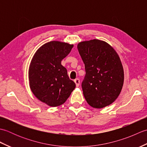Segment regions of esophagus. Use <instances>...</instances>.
I'll use <instances>...</instances> for the list:
<instances>
[{"instance_id": "1", "label": "esophagus", "mask_w": 147, "mask_h": 147, "mask_svg": "<svg viewBox=\"0 0 147 147\" xmlns=\"http://www.w3.org/2000/svg\"><path fill=\"white\" fill-rule=\"evenodd\" d=\"M74 83H75V84H76V87H78L80 85V81L78 78H76V80H74Z\"/></svg>"}]
</instances>
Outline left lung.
Instances as JSON below:
<instances>
[{
    "mask_svg": "<svg viewBox=\"0 0 147 147\" xmlns=\"http://www.w3.org/2000/svg\"><path fill=\"white\" fill-rule=\"evenodd\" d=\"M77 47L85 64L82 88L87 103L96 109L111 105L124 83V69L117 53L108 43L98 39L81 42Z\"/></svg>",
    "mask_w": 147,
    "mask_h": 147,
    "instance_id": "left-lung-1",
    "label": "left lung"
}]
</instances>
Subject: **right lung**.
Wrapping results in <instances>:
<instances>
[{
  "mask_svg": "<svg viewBox=\"0 0 147 147\" xmlns=\"http://www.w3.org/2000/svg\"><path fill=\"white\" fill-rule=\"evenodd\" d=\"M73 44L51 41L37 50L31 61L28 78L32 92L39 100L51 107L63 104L75 88L61 61Z\"/></svg>",
  "mask_w": 147,
  "mask_h": 147,
  "instance_id": "obj_1",
  "label": "right lung"
}]
</instances>
